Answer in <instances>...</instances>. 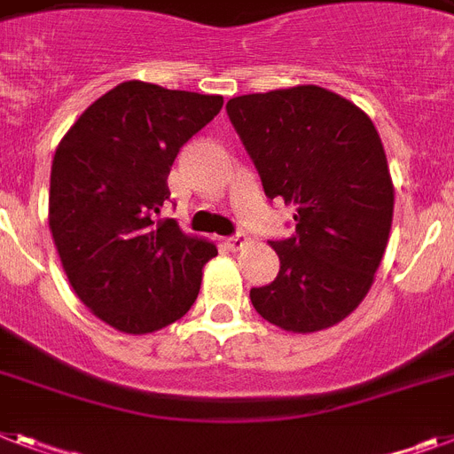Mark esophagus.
Returning a JSON list of instances; mask_svg holds the SVG:
<instances>
[{
  "mask_svg": "<svg viewBox=\"0 0 454 454\" xmlns=\"http://www.w3.org/2000/svg\"><path fill=\"white\" fill-rule=\"evenodd\" d=\"M246 241H248V236L243 234V231H236V234H231L230 239H227V248L230 250H239L246 246Z\"/></svg>",
  "mask_w": 454,
  "mask_h": 454,
  "instance_id": "esophagus-1",
  "label": "esophagus"
}]
</instances>
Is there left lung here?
Here are the masks:
<instances>
[{
    "label": "left lung",
    "instance_id": "obj_1",
    "mask_svg": "<svg viewBox=\"0 0 454 454\" xmlns=\"http://www.w3.org/2000/svg\"><path fill=\"white\" fill-rule=\"evenodd\" d=\"M227 115L269 200L294 206V234L271 241L273 283L254 310L287 332H320L366 297L387 246L395 187L364 111L317 85L227 101Z\"/></svg>",
    "mask_w": 454,
    "mask_h": 454
}]
</instances>
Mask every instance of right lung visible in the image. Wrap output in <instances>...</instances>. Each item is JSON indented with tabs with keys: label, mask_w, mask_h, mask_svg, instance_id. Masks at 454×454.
I'll return each instance as SVG.
<instances>
[{
	"label": "right lung",
	"mask_w": 454,
	"mask_h": 454,
	"mask_svg": "<svg viewBox=\"0 0 454 454\" xmlns=\"http://www.w3.org/2000/svg\"><path fill=\"white\" fill-rule=\"evenodd\" d=\"M223 108L220 95L141 81L115 85L59 141L48 224L78 299L111 327L148 334L181 320L215 246L155 220L183 145Z\"/></svg>",
	"instance_id": "1"
}]
</instances>
